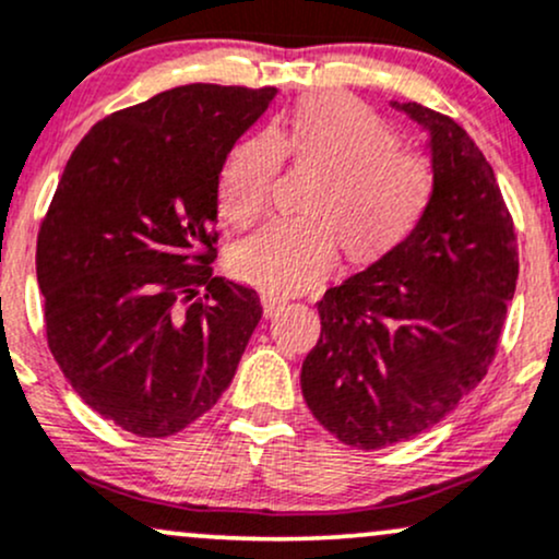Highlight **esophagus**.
Segmentation results:
<instances>
[{
	"mask_svg": "<svg viewBox=\"0 0 559 559\" xmlns=\"http://www.w3.org/2000/svg\"><path fill=\"white\" fill-rule=\"evenodd\" d=\"M284 299L273 297V294H262V310H265V318H273L275 312L284 308Z\"/></svg>",
	"mask_w": 559,
	"mask_h": 559,
	"instance_id": "1",
	"label": "esophagus"
}]
</instances>
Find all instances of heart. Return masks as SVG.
Returning a JSON list of instances; mask_svg holds the SVG:
<instances>
[{
	"mask_svg": "<svg viewBox=\"0 0 559 559\" xmlns=\"http://www.w3.org/2000/svg\"><path fill=\"white\" fill-rule=\"evenodd\" d=\"M281 158L316 175L302 223H270L230 251L238 278L275 294L308 289L334 265L336 241L364 262L403 241L425 214L432 171L397 148L395 134L369 108L342 95H316L275 121L267 134L233 145L219 169L217 206L249 225L267 206Z\"/></svg>",
	"mask_w": 559,
	"mask_h": 559,
	"instance_id": "1",
	"label": "heart"
}]
</instances>
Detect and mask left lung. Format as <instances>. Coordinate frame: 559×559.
<instances>
[{
    "label": "left lung",
    "instance_id": "8db88e82",
    "mask_svg": "<svg viewBox=\"0 0 559 559\" xmlns=\"http://www.w3.org/2000/svg\"><path fill=\"white\" fill-rule=\"evenodd\" d=\"M427 132L432 195L416 228L318 302L302 364L312 416L353 449L416 438L486 377L518 284V238L493 169L456 121L397 103Z\"/></svg>",
    "mask_w": 559,
    "mask_h": 559
}]
</instances>
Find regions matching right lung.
I'll return each instance as SVG.
<instances>
[{"mask_svg":"<svg viewBox=\"0 0 559 559\" xmlns=\"http://www.w3.org/2000/svg\"><path fill=\"white\" fill-rule=\"evenodd\" d=\"M275 92L186 84L106 116L71 153L41 223L55 360L92 411L140 438L204 416L262 318L257 292L210 262L219 169Z\"/></svg>","mask_w":559,"mask_h":559,"instance_id":"1","label":"right lung"}]
</instances>
